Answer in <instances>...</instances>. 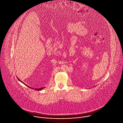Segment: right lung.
<instances>
[{
    "label": "right lung",
    "instance_id": "right-lung-1",
    "mask_svg": "<svg viewBox=\"0 0 123 123\" xmlns=\"http://www.w3.org/2000/svg\"><path fill=\"white\" fill-rule=\"evenodd\" d=\"M17 79H18V80L19 81H20L21 82H22V83H23V84H25L26 86H27V87H28L29 88H31V87H29V86H28V85H27L26 84H25V83H24L23 82H22V81H21V80H20L19 79H18V78H17ZM44 87H43V88H39V89H34V90H36V91H41V90H43V89H44Z\"/></svg>",
    "mask_w": 123,
    "mask_h": 123
}]
</instances>
